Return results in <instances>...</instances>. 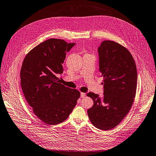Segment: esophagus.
<instances>
[{"instance_id":"esophagus-1","label":"esophagus","mask_w":156,"mask_h":156,"mask_svg":"<svg viewBox=\"0 0 156 156\" xmlns=\"http://www.w3.org/2000/svg\"><path fill=\"white\" fill-rule=\"evenodd\" d=\"M85 96H86L85 93H83V92L80 93V97H81V98H84V97H85Z\"/></svg>"}]
</instances>
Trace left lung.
<instances>
[{
  "mask_svg": "<svg viewBox=\"0 0 156 156\" xmlns=\"http://www.w3.org/2000/svg\"><path fill=\"white\" fill-rule=\"evenodd\" d=\"M99 70L104 79V95L90 92L93 101L88 115L93 126L108 130L119 124L134 102L137 87L135 61L128 50L115 41L105 40L98 47Z\"/></svg>",
  "mask_w": 156,
  "mask_h": 156,
  "instance_id": "left-lung-1",
  "label": "left lung"
}]
</instances>
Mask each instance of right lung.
<instances>
[{
    "mask_svg": "<svg viewBox=\"0 0 156 156\" xmlns=\"http://www.w3.org/2000/svg\"><path fill=\"white\" fill-rule=\"evenodd\" d=\"M76 45L51 38L33 48L25 57L20 71L21 87L35 115L47 125L66 120L76 106L80 92L59 83L66 54Z\"/></svg>",
    "mask_w": 156,
    "mask_h": 156,
    "instance_id": "obj_1",
    "label": "right lung"
}]
</instances>
